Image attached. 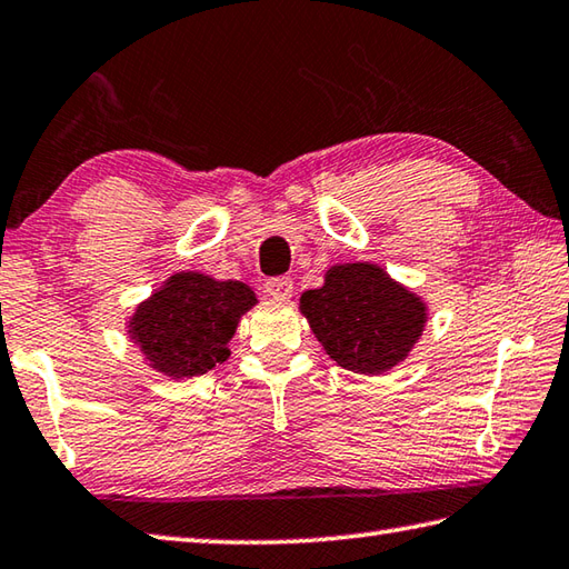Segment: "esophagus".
Listing matches in <instances>:
<instances>
[{"instance_id": "obj_1", "label": "esophagus", "mask_w": 569, "mask_h": 569, "mask_svg": "<svg viewBox=\"0 0 569 569\" xmlns=\"http://www.w3.org/2000/svg\"><path fill=\"white\" fill-rule=\"evenodd\" d=\"M264 292L274 299H289L292 297V280L289 277H272L264 282Z\"/></svg>"}]
</instances>
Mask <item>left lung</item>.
Here are the masks:
<instances>
[{"mask_svg":"<svg viewBox=\"0 0 569 569\" xmlns=\"http://www.w3.org/2000/svg\"><path fill=\"white\" fill-rule=\"evenodd\" d=\"M299 309L329 357L367 377L409 357L428 319L421 297L369 262L335 264L325 284L302 295Z\"/></svg>","mask_w":569,"mask_h":569,"instance_id":"8db88e82","label":"left lung"}]
</instances>
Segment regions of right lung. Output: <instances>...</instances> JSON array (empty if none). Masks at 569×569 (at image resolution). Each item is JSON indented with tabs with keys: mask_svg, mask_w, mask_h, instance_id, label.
Returning a JSON list of instances; mask_svg holds the SVG:
<instances>
[{
	"mask_svg": "<svg viewBox=\"0 0 569 569\" xmlns=\"http://www.w3.org/2000/svg\"><path fill=\"white\" fill-rule=\"evenodd\" d=\"M254 302L242 282L178 272L136 309L128 335L166 377H200L230 357L228 341Z\"/></svg>",
	"mask_w": 569,
	"mask_h": 569,
	"instance_id": "right-lung-1",
	"label": "right lung"
}]
</instances>
